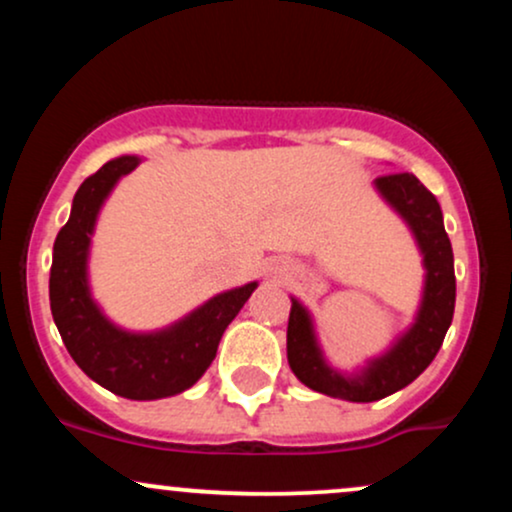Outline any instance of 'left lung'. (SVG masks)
Here are the masks:
<instances>
[{
	"label": "left lung",
	"mask_w": 512,
	"mask_h": 512,
	"mask_svg": "<svg viewBox=\"0 0 512 512\" xmlns=\"http://www.w3.org/2000/svg\"><path fill=\"white\" fill-rule=\"evenodd\" d=\"M375 185L404 216L424 252L426 291L414 327L399 339L395 349H390V354L375 358L356 380L327 368L310 330V317L298 301L291 305L286 330V354L296 378L310 390L346 402H375L414 383L436 358L455 313V264L438 199L411 173L380 175Z\"/></svg>",
	"instance_id": "8db88e82"
}]
</instances>
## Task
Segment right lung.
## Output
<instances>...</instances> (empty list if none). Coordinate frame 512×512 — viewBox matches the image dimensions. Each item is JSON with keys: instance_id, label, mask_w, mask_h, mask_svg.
I'll use <instances>...</instances> for the list:
<instances>
[{"instance_id": "right-lung-1", "label": "right lung", "mask_w": 512, "mask_h": 512, "mask_svg": "<svg viewBox=\"0 0 512 512\" xmlns=\"http://www.w3.org/2000/svg\"><path fill=\"white\" fill-rule=\"evenodd\" d=\"M137 163L134 156L108 161L76 190L72 216L57 233L52 250L50 308L69 356L88 378L120 397L161 399L178 395L202 378L214 361L221 334L257 284L211 298L158 334H127L105 320L88 296V240L103 199Z\"/></svg>"}]
</instances>
